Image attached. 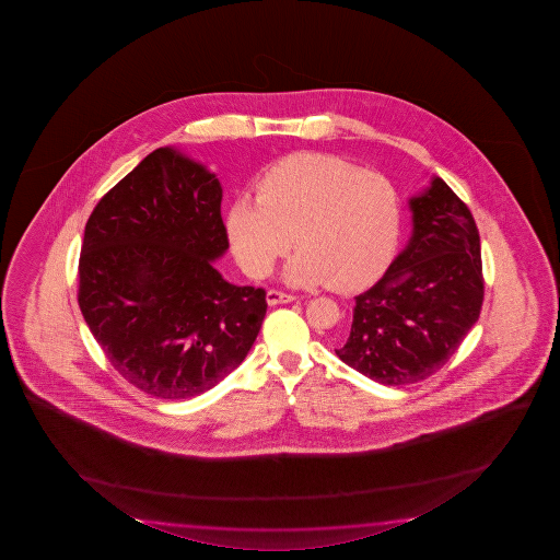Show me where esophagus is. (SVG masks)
<instances>
[{
	"mask_svg": "<svg viewBox=\"0 0 560 560\" xmlns=\"http://www.w3.org/2000/svg\"><path fill=\"white\" fill-rule=\"evenodd\" d=\"M294 300L295 295L285 294V292H280V290H268V294H266V302L270 305L290 304Z\"/></svg>",
	"mask_w": 560,
	"mask_h": 560,
	"instance_id": "34e87169",
	"label": "esophagus"
}]
</instances>
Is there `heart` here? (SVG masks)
Here are the masks:
<instances>
[{"label":"heart","instance_id":"obj_1","mask_svg":"<svg viewBox=\"0 0 560 560\" xmlns=\"http://www.w3.org/2000/svg\"><path fill=\"white\" fill-rule=\"evenodd\" d=\"M401 201L384 174L361 171L332 154L300 152L270 166L256 184V203L235 201L228 237L253 278L300 250L285 268L298 285L354 292L378 278L398 247Z\"/></svg>","mask_w":560,"mask_h":560}]
</instances>
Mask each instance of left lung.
<instances>
[{"label": "left lung", "mask_w": 560, "mask_h": 560, "mask_svg": "<svg viewBox=\"0 0 560 560\" xmlns=\"http://www.w3.org/2000/svg\"><path fill=\"white\" fill-rule=\"evenodd\" d=\"M409 206L408 247L354 298L351 331L335 349L342 362L386 386L413 384L443 369L483 302L480 235L465 201L435 178Z\"/></svg>", "instance_id": "left-lung-1"}]
</instances>
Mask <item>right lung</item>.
Here are the masks:
<instances>
[{
    "instance_id": "add662e5",
    "label": "right lung",
    "mask_w": 560,
    "mask_h": 560,
    "mask_svg": "<svg viewBox=\"0 0 560 560\" xmlns=\"http://www.w3.org/2000/svg\"><path fill=\"white\" fill-rule=\"evenodd\" d=\"M221 186L190 159L156 149L97 201L78 262V305L105 359L162 399L213 388L245 361L266 292L233 285Z\"/></svg>"
}]
</instances>
